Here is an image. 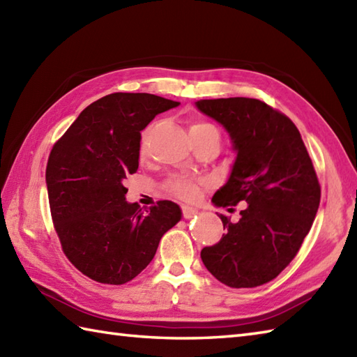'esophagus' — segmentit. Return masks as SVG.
<instances>
[{
  "instance_id": "1",
  "label": "esophagus",
  "mask_w": 357,
  "mask_h": 357,
  "mask_svg": "<svg viewBox=\"0 0 357 357\" xmlns=\"http://www.w3.org/2000/svg\"><path fill=\"white\" fill-rule=\"evenodd\" d=\"M196 215H198V210H196V208L183 207V216H184L185 219H192V218H195Z\"/></svg>"
}]
</instances>
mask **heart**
Listing matches in <instances>:
<instances>
[{"mask_svg":"<svg viewBox=\"0 0 357 357\" xmlns=\"http://www.w3.org/2000/svg\"><path fill=\"white\" fill-rule=\"evenodd\" d=\"M211 130L218 132L215 126H211L208 123H202V121H196V123H192V126H190V135H201L204 132H211ZM167 188H169L173 195H176L181 199L195 201L199 196L201 183L196 179L176 174V176L169 179V183H167Z\"/></svg>","mask_w":357,"mask_h":357,"instance_id":"1","label":"heart"}]
</instances>
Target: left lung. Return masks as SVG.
Listing matches in <instances>:
<instances>
[{
	"instance_id": "left-lung-1",
	"label": "left lung",
	"mask_w": 357,
	"mask_h": 357,
	"mask_svg": "<svg viewBox=\"0 0 357 357\" xmlns=\"http://www.w3.org/2000/svg\"><path fill=\"white\" fill-rule=\"evenodd\" d=\"M195 105L225 128L236 151L230 176L211 202L247 204L238 222L218 215L225 233L218 244L202 248L201 259L231 288L270 282L299 252L319 208L321 187L304 141L290 118L253 98Z\"/></svg>"
}]
</instances>
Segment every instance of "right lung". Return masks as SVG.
Returning a JSON list of instances; mask_svg holds the SVG:
<instances>
[{
  "mask_svg": "<svg viewBox=\"0 0 357 357\" xmlns=\"http://www.w3.org/2000/svg\"><path fill=\"white\" fill-rule=\"evenodd\" d=\"M179 102L150 93H112L79 113L53 146L47 169L52 219L66 256L82 275L121 285L147 267L183 211L172 201L142 211L124 181L138 170L141 130Z\"/></svg>",
  "mask_w": 357,
  "mask_h": 357,
  "instance_id": "add662e5",
  "label": "right lung"
}]
</instances>
